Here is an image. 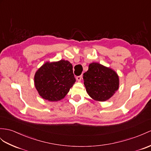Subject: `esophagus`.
Segmentation results:
<instances>
[{"instance_id": "34e87169", "label": "esophagus", "mask_w": 151, "mask_h": 151, "mask_svg": "<svg viewBox=\"0 0 151 151\" xmlns=\"http://www.w3.org/2000/svg\"><path fill=\"white\" fill-rule=\"evenodd\" d=\"M81 79H82V76H79L76 77V79H77V81H81Z\"/></svg>"}]
</instances>
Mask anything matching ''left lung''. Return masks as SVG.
<instances>
[{"label":"left lung","instance_id":"8db88e82","mask_svg":"<svg viewBox=\"0 0 151 151\" xmlns=\"http://www.w3.org/2000/svg\"><path fill=\"white\" fill-rule=\"evenodd\" d=\"M84 84L89 96L97 101L108 100L119 88V78L112 68L99 63L89 65L83 74Z\"/></svg>","mask_w":151,"mask_h":151}]
</instances>
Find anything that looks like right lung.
<instances>
[{
    "label": "right lung",
    "instance_id": "right-lung-1",
    "mask_svg": "<svg viewBox=\"0 0 151 151\" xmlns=\"http://www.w3.org/2000/svg\"><path fill=\"white\" fill-rule=\"evenodd\" d=\"M34 82L42 98L52 102L60 101L76 82L72 65L63 60L47 61L36 72Z\"/></svg>",
    "mask_w": 151,
    "mask_h": 151
}]
</instances>
